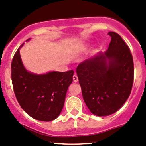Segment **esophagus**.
I'll use <instances>...</instances> for the list:
<instances>
[{"label": "esophagus", "mask_w": 146, "mask_h": 146, "mask_svg": "<svg viewBox=\"0 0 146 146\" xmlns=\"http://www.w3.org/2000/svg\"><path fill=\"white\" fill-rule=\"evenodd\" d=\"M78 77H77V76L76 75V74H74V76H73V81L74 82H78Z\"/></svg>", "instance_id": "34e87169"}]
</instances>
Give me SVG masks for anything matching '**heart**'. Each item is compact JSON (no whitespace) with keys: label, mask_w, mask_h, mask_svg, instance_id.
<instances>
[{"label":"heart","mask_w":146,"mask_h":146,"mask_svg":"<svg viewBox=\"0 0 146 146\" xmlns=\"http://www.w3.org/2000/svg\"><path fill=\"white\" fill-rule=\"evenodd\" d=\"M86 50V47L85 46H82V47H80V48H79V52H80V51H84Z\"/></svg>","instance_id":"b5f03b06"}]
</instances>
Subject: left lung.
Listing matches in <instances>:
<instances>
[{
    "mask_svg": "<svg viewBox=\"0 0 146 146\" xmlns=\"http://www.w3.org/2000/svg\"><path fill=\"white\" fill-rule=\"evenodd\" d=\"M108 50L77 66V74L84 102L95 115L117 112L131 92L134 65L130 48L115 32L108 33Z\"/></svg>",
    "mask_w": 146,
    "mask_h": 146,
    "instance_id": "1",
    "label": "left lung"
}]
</instances>
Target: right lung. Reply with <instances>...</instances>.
Segmentation results:
<instances>
[{
  "label": "right lung",
  "instance_id": "add662e5",
  "mask_svg": "<svg viewBox=\"0 0 146 146\" xmlns=\"http://www.w3.org/2000/svg\"><path fill=\"white\" fill-rule=\"evenodd\" d=\"M21 47L11 64L12 83L16 99L31 117L40 121H52L63 109L68 87L73 81L74 71H53L42 74L29 72L21 58Z\"/></svg>",
  "mask_w": 146,
  "mask_h": 146
}]
</instances>
